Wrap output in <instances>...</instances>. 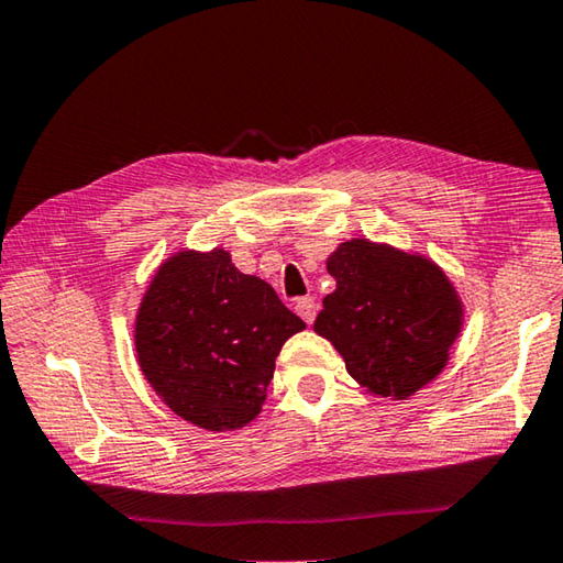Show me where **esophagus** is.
Segmentation results:
<instances>
[{
	"mask_svg": "<svg viewBox=\"0 0 563 563\" xmlns=\"http://www.w3.org/2000/svg\"><path fill=\"white\" fill-rule=\"evenodd\" d=\"M295 312H298L305 322L312 324L317 317V302L312 298H300L298 302H295Z\"/></svg>",
	"mask_w": 563,
	"mask_h": 563,
	"instance_id": "34e87169",
	"label": "esophagus"
}]
</instances>
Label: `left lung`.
Wrapping results in <instances>:
<instances>
[{"instance_id":"left-lung-1","label":"left lung","mask_w":563,"mask_h":563,"mask_svg":"<svg viewBox=\"0 0 563 563\" xmlns=\"http://www.w3.org/2000/svg\"><path fill=\"white\" fill-rule=\"evenodd\" d=\"M327 271L336 290L322 300L314 332L366 391L406 398L443 369L463 310L438 265L356 239L332 253Z\"/></svg>"}]
</instances>
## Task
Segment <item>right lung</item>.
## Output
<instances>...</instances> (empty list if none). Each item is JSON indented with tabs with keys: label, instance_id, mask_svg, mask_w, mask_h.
Returning a JSON list of instances; mask_svg holds the SVG:
<instances>
[{
	"label": "right lung",
	"instance_id": "right-lung-1",
	"mask_svg": "<svg viewBox=\"0 0 563 563\" xmlns=\"http://www.w3.org/2000/svg\"><path fill=\"white\" fill-rule=\"evenodd\" d=\"M305 322L227 251L179 253L162 265L135 324L137 360L172 411L209 431L258 416L275 356Z\"/></svg>",
	"mask_w": 563,
	"mask_h": 563
}]
</instances>
